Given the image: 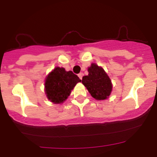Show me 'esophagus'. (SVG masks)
Here are the masks:
<instances>
[{
    "instance_id": "obj_1",
    "label": "esophagus",
    "mask_w": 157,
    "mask_h": 157,
    "mask_svg": "<svg viewBox=\"0 0 157 157\" xmlns=\"http://www.w3.org/2000/svg\"><path fill=\"white\" fill-rule=\"evenodd\" d=\"M83 73H80V74H78V77H79V78L80 79V80H82V78H83Z\"/></svg>"
}]
</instances>
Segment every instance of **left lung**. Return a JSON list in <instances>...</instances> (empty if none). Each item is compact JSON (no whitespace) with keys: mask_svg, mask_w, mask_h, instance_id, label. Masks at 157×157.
<instances>
[{"mask_svg":"<svg viewBox=\"0 0 157 157\" xmlns=\"http://www.w3.org/2000/svg\"><path fill=\"white\" fill-rule=\"evenodd\" d=\"M88 75L83 77L82 83L94 99L103 100L107 99L112 90V84L108 74L97 64H92L88 67Z\"/></svg>","mask_w":157,"mask_h":157,"instance_id":"left-lung-1","label":"left lung"}]
</instances>
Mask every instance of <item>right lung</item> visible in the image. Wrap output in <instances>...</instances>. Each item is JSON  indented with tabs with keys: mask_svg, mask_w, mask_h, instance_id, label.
<instances>
[{
	"mask_svg": "<svg viewBox=\"0 0 157 157\" xmlns=\"http://www.w3.org/2000/svg\"><path fill=\"white\" fill-rule=\"evenodd\" d=\"M80 81L81 80L72 71H66L64 67H56L45 79L47 98L54 103H62L67 99L76 84Z\"/></svg>",
	"mask_w": 157,
	"mask_h": 157,
	"instance_id": "add662e5",
	"label": "right lung"
}]
</instances>
